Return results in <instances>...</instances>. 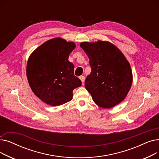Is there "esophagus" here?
Listing matches in <instances>:
<instances>
[{"mask_svg":"<svg viewBox=\"0 0 159 159\" xmlns=\"http://www.w3.org/2000/svg\"><path fill=\"white\" fill-rule=\"evenodd\" d=\"M79 79H80V80L82 83L84 82V81H85V77L84 76H80Z\"/></svg>","mask_w":159,"mask_h":159,"instance_id":"esophagus-1","label":"esophagus"}]
</instances>
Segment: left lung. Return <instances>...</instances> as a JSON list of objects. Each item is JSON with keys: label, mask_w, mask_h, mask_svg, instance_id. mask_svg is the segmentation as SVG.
<instances>
[{"label": "left lung", "mask_w": 159, "mask_h": 159, "mask_svg": "<svg viewBox=\"0 0 159 159\" xmlns=\"http://www.w3.org/2000/svg\"><path fill=\"white\" fill-rule=\"evenodd\" d=\"M81 48L88 55L91 72L85 88L98 106L111 108L126 97L133 82L131 66L120 50L108 41L83 42Z\"/></svg>", "instance_id": "left-lung-1"}]
</instances>
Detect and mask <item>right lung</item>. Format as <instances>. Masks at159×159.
I'll return each mask as SVG.
<instances>
[{
    "label": "right lung",
    "mask_w": 159,
    "mask_h": 159,
    "mask_svg": "<svg viewBox=\"0 0 159 159\" xmlns=\"http://www.w3.org/2000/svg\"><path fill=\"white\" fill-rule=\"evenodd\" d=\"M76 47L73 42L61 37L47 40L30 55L26 66L29 85L46 104L57 106L70 101L73 91L81 86L74 75V65L68 61Z\"/></svg>",
    "instance_id": "obj_1"
}]
</instances>
